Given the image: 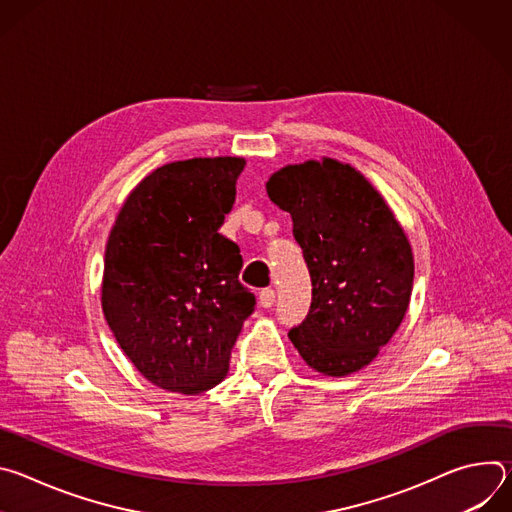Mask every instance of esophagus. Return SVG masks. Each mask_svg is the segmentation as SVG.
Listing matches in <instances>:
<instances>
[{"label":"esophagus","instance_id":"esophagus-1","mask_svg":"<svg viewBox=\"0 0 512 512\" xmlns=\"http://www.w3.org/2000/svg\"><path fill=\"white\" fill-rule=\"evenodd\" d=\"M273 302H275V289H271V287L261 289V294H259V304H261V308H271Z\"/></svg>","mask_w":512,"mask_h":512}]
</instances>
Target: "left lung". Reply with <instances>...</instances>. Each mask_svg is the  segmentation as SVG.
Masks as SVG:
<instances>
[{"label": "left lung", "mask_w": 512, "mask_h": 512, "mask_svg": "<svg viewBox=\"0 0 512 512\" xmlns=\"http://www.w3.org/2000/svg\"><path fill=\"white\" fill-rule=\"evenodd\" d=\"M267 194L291 214L312 277L310 312L289 340L322 375L360 371L409 308L413 253L405 231L375 186L332 158L277 170Z\"/></svg>", "instance_id": "obj_1"}]
</instances>
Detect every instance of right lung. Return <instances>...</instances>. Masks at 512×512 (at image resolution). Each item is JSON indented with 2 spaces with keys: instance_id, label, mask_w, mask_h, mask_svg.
Instances as JSON below:
<instances>
[{
  "instance_id": "1",
  "label": "right lung",
  "mask_w": 512,
  "mask_h": 512,
  "mask_svg": "<svg viewBox=\"0 0 512 512\" xmlns=\"http://www.w3.org/2000/svg\"><path fill=\"white\" fill-rule=\"evenodd\" d=\"M243 158H192L145 176L109 233L105 320L135 369L160 389L196 395L229 373L255 296L243 257L218 229L231 212Z\"/></svg>"
}]
</instances>
